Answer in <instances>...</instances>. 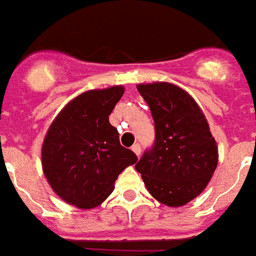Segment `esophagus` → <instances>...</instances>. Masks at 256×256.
I'll use <instances>...</instances> for the list:
<instances>
[{
  "label": "esophagus",
  "instance_id": "esophagus-1",
  "mask_svg": "<svg viewBox=\"0 0 256 256\" xmlns=\"http://www.w3.org/2000/svg\"><path fill=\"white\" fill-rule=\"evenodd\" d=\"M132 150H134L136 156H140V153H141L140 144H134V145H132Z\"/></svg>",
  "mask_w": 256,
  "mask_h": 256
}]
</instances>
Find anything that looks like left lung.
<instances>
[{
	"label": "left lung",
	"instance_id": "8db88e82",
	"mask_svg": "<svg viewBox=\"0 0 256 256\" xmlns=\"http://www.w3.org/2000/svg\"><path fill=\"white\" fill-rule=\"evenodd\" d=\"M154 120L156 140L136 164L153 198L170 208L204 192L218 164V148L204 112L189 94L166 82L138 84Z\"/></svg>",
	"mask_w": 256,
	"mask_h": 256
}]
</instances>
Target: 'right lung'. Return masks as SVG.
Returning <instances> with one entry per match:
<instances>
[{
	"mask_svg": "<svg viewBox=\"0 0 256 256\" xmlns=\"http://www.w3.org/2000/svg\"><path fill=\"white\" fill-rule=\"evenodd\" d=\"M122 86L90 90L72 99L51 122L42 144V168L51 189L79 209L99 206L138 156L120 145L108 116Z\"/></svg>",
	"mask_w": 256,
	"mask_h": 256,
	"instance_id": "right-lung-1",
	"label": "right lung"
}]
</instances>
